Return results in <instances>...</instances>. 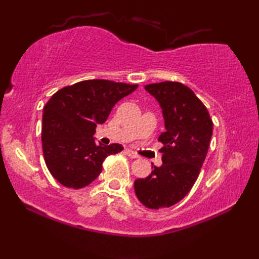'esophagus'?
<instances>
[{"instance_id":"obj_1","label":"esophagus","mask_w":259,"mask_h":259,"mask_svg":"<svg viewBox=\"0 0 259 259\" xmlns=\"http://www.w3.org/2000/svg\"><path fill=\"white\" fill-rule=\"evenodd\" d=\"M125 153H126V154H128L130 157H134V159H137V157H139L137 153H135L133 150H130V148H126Z\"/></svg>"}]
</instances>
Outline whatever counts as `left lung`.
<instances>
[{
  "mask_svg": "<svg viewBox=\"0 0 259 259\" xmlns=\"http://www.w3.org/2000/svg\"><path fill=\"white\" fill-rule=\"evenodd\" d=\"M144 88L159 103L165 131L159 136L162 165L152 163L150 176L135 181V192L147 208H169L194 185L208 153L212 121L202 102L182 83L165 81Z\"/></svg>",
  "mask_w": 259,
  "mask_h": 259,
  "instance_id": "obj_1",
  "label": "left lung"
}]
</instances>
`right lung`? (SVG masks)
Returning a JSON list of instances; mask_svg holds the SVG:
<instances>
[{"label":"right lung","mask_w":259,"mask_h":259,"mask_svg":"<svg viewBox=\"0 0 259 259\" xmlns=\"http://www.w3.org/2000/svg\"><path fill=\"white\" fill-rule=\"evenodd\" d=\"M137 84L87 80L57 91L43 108L42 150L46 164L61 185L82 188L93 183L108 155L123 150L120 144L103 146L94 135L119 100Z\"/></svg>","instance_id":"add662e5"}]
</instances>
